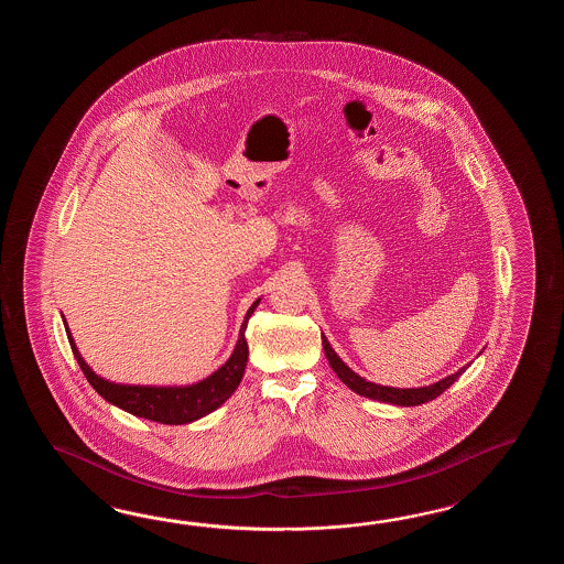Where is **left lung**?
I'll list each match as a JSON object with an SVG mask.
<instances>
[{
    "label": "left lung",
    "mask_w": 564,
    "mask_h": 564,
    "mask_svg": "<svg viewBox=\"0 0 564 564\" xmlns=\"http://www.w3.org/2000/svg\"><path fill=\"white\" fill-rule=\"evenodd\" d=\"M323 348L326 359L330 362L333 371L336 372V377L347 384L348 389H352L357 395L369 397L375 401H383V403H393V405H401V408H415L421 403H427L433 401L435 397L442 395L445 389H449L452 384L456 383L459 379V375L468 369L469 365L462 367L459 371L445 377L437 383L427 384V387H415V389H397V387H384V384L371 383L367 379H362L360 375L352 371L350 367H347L343 359L336 355L330 343L326 340V336H323Z\"/></svg>",
    "instance_id": "1"
}]
</instances>
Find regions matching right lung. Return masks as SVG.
<instances>
[{"mask_svg": "<svg viewBox=\"0 0 564 564\" xmlns=\"http://www.w3.org/2000/svg\"><path fill=\"white\" fill-rule=\"evenodd\" d=\"M258 304H260V299L256 300L250 306V311L246 312V318L241 323L240 338L236 343L231 357L216 372L205 377L204 381L181 384V387L120 384L102 379L83 359L66 321H64V326H66V335H68V343L73 348L74 359L78 360L80 369L85 372L86 381L93 384V389L98 395L137 417L156 421V423H167V425H183V423L202 420L207 413L221 408L238 389L243 371H246V362H248V343H246L243 333H246L248 321Z\"/></svg>", "mask_w": 564, "mask_h": 564, "instance_id": "obj_1", "label": "right lung"}]
</instances>
